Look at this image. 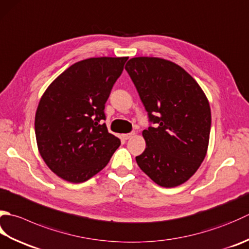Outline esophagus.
<instances>
[{"label": "esophagus", "mask_w": 249, "mask_h": 249, "mask_svg": "<svg viewBox=\"0 0 249 249\" xmlns=\"http://www.w3.org/2000/svg\"><path fill=\"white\" fill-rule=\"evenodd\" d=\"M135 134L134 133H129V134H123L122 135V138H123L124 140H127V139H130L131 137H133Z\"/></svg>", "instance_id": "esophagus-1"}]
</instances>
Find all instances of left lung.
<instances>
[{"mask_svg": "<svg viewBox=\"0 0 249 249\" xmlns=\"http://www.w3.org/2000/svg\"><path fill=\"white\" fill-rule=\"evenodd\" d=\"M125 70L154 124L142 131L145 150L136 157L138 166L164 188L184 183L206 157L212 114L197 82L169 60L131 58Z\"/></svg>", "mask_w": 249, "mask_h": 249, "instance_id": "8db88e82", "label": "left lung"}]
</instances>
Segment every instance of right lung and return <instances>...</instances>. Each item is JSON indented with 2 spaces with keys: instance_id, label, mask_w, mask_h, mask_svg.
<instances>
[{
  "instance_id": "add662e5",
  "label": "right lung",
  "mask_w": 249,
  "mask_h": 249,
  "mask_svg": "<svg viewBox=\"0 0 249 249\" xmlns=\"http://www.w3.org/2000/svg\"><path fill=\"white\" fill-rule=\"evenodd\" d=\"M127 59L98 57L75 62L41 97L34 121L38 152L66 181L80 183L95 176L120 147V139L104 123V110Z\"/></svg>"
}]
</instances>
